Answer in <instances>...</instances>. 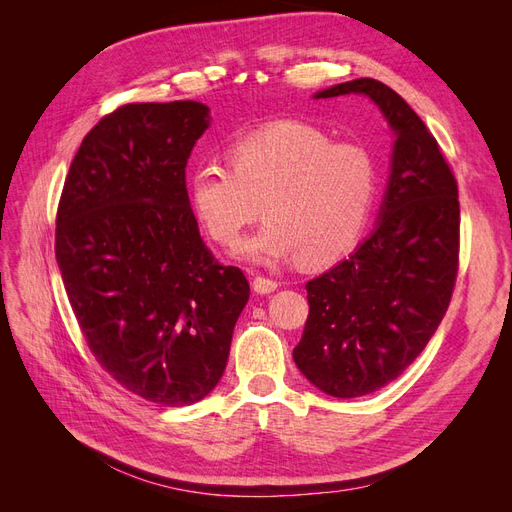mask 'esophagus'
Here are the masks:
<instances>
[{"label":"esophagus","instance_id":"1","mask_svg":"<svg viewBox=\"0 0 512 512\" xmlns=\"http://www.w3.org/2000/svg\"><path fill=\"white\" fill-rule=\"evenodd\" d=\"M252 288L260 294H269L277 288V282L273 280V277H265V275H256L254 282H252Z\"/></svg>","mask_w":512,"mask_h":512}]
</instances>
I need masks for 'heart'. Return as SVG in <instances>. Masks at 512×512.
<instances>
[{"mask_svg": "<svg viewBox=\"0 0 512 512\" xmlns=\"http://www.w3.org/2000/svg\"><path fill=\"white\" fill-rule=\"evenodd\" d=\"M226 156L228 164L198 162L188 181L194 215L213 241L237 243L260 211L267 224L239 250L256 262L303 254L324 265L361 241L378 196V162L365 145L286 119L239 134Z\"/></svg>", "mask_w": 512, "mask_h": 512, "instance_id": "b5f03b06", "label": "heart"}]
</instances>
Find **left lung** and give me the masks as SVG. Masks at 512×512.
Wrapping results in <instances>:
<instances>
[{"instance_id":"8db88e82","label":"left lung","mask_w":512,"mask_h":512,"mask_svg":"<svg viewBox=\"0 0 512 512\" xmlns=\"http://www.w3.org/2000/svg\"><path fill=\"white\" fill-rule=\"evenodd\" d=\"M365 94L395 130L382 218L359 250L307 282L309 314L294 363L333 397H361L395 380L442 322L459 271L457 179L429 128L376 79L316 98Z\"/></svg>"}]
</instances>
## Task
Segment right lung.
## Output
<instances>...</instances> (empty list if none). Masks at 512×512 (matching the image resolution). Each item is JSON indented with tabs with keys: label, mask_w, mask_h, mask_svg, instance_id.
<instances>
[{
	"label": "right lung",
	"mask_w": 512,
	"mask_h": 512,
	"mask_svg": "<svg viewBox=\"0 0 512 512\" xmlns=\"http://www.w3.org/2000/svg\"><path fill=\"white\" fill-rule=\"evenodd\" d=\"M207 128L194 100L115 108L83 138L57 207V265L91 354L162 406L215 389L250 299L243 271L200 237L185 188Z\"/></svg>",
	"instance_id": "1"
}]
</instances>
